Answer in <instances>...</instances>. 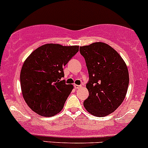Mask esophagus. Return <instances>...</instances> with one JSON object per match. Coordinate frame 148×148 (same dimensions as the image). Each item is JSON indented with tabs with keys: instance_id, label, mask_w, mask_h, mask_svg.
<instances>
[{
	"instance_id": "obj_1",
	"label": "esophagus",
	"mask_w": 148,
	"mask_h": 148,
	"mask_svg": "<svg viewBox=\"0 0 148 148\" xmlns=\"http://www.w3.org/2000/svg\"><path fill=\"white\" fill-rule=\"evenodd\" d=\"M74 87L75 88H76V89H78V88H81V85H74Z\"/></svg>"
}]
</instances>
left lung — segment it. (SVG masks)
<instances>
[{"instance_id": "1", "label": "left lung", "mask_w": 148, "mask_h": 148, "mask_svg": "<svg viewBox=\"0 0 148 148\" xmlns=\"http://www.w3.org/2000/svg\"><path fill=\"white\" fill-rule=\"evenodd\" d=\"M89 74L86 88L89 96L83 103L92 115L104 117L113 112L123 103L129 85L125 63L115 49L97 42L80 47Z\"/></svg>"}]
</instances>
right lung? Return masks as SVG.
Listing matches in <instances>:
<instances>
[{"label": "right lung", "mask_w": 148, "mask_h": 148, "mask_svg": "<svg viewBox=\"0 0 148 148\" xmlns=\"http://www.w3.org/2000/svg\"><path fill=\"white\" fill-rule=\"evenodd\" d=\"M79 51V46L45 44L35 50L23 65L21 85L29 108L41 116H54L61 111L73 85L66 84L63 67Z\"/></svg>", "instance_id": "right-lung-1"}]
</instances>
